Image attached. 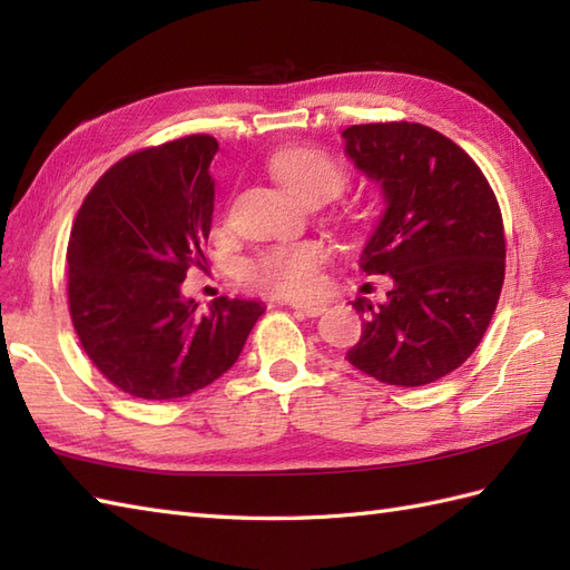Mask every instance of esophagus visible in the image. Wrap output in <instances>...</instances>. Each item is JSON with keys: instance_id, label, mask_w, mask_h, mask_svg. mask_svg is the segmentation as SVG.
Instances as JSON below:
<instances>
[{"instance_id": "obj_1", "label": "esophagus", "mask_w": 570, "mask_h": 570, "mask_svg": "<svg viewBox=\"0 0 570 570\" xmlns=\"http://www.w3.org/2000/svg\"><path fill=\"white\" fill-rule=\"evenodd\" d=\"M292 308L304 313V316H308V318H318L321 313H325V304H292Z\"/></svg>"}]
</instances>
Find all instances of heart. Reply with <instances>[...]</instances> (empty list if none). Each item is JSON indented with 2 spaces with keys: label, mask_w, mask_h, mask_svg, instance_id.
<instances>
[{
  "label": "heart",
  "mask_w": 570,
  "mask_h": 570,
  "mask_svg": "<svg viewBox=\"0 0 570 570\" xmlns=\"http://www.w3.org/2000/svg\"><path fill=\"white\" fill-rule=\"evenodd\" d=\"M272 171L294 196L306 203L313 198L331 200L347 184L343 164L335 161L331 154L311 147L278 151L272 159ZM323 259L325 247L321 242L276 245L249 262L247 278L269 294L304 298L318 292Z\"/></svg>",
  "instance_id": "heart-1"
}]
</instances>
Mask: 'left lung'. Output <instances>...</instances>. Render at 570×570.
Instances as JSON below:
<instances>
[{
	"label": "left lung",
	"mask_w": 570,
	"mask_h": 570,
	"mask_svg": "<svg viewBox=\"0 0 570 570\" xmlns=\"http://www.w3.org/2000/svg\"><path fill=\"white\" fill-rule=\"evenodd\" d=\"M343 137L386 198L360 266L394 282L384 306L353 301L367 318L347 362L384 384H431L475 353L498 308L507 254L498 196L480 166L426 125H353Z\"/></svg>",
	"instance_id": "obj_1"
}]
</instances>
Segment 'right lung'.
I'll return each mask as SVG.
<instances>
[{
  "label": "right lung",
  "mask_w": 570,
  "mask_h": 570,
  "mask_svg": "<svg viewBox=\"0 0 570 570\" xmlns=\"http://www.w3.org/2000/svg\"><path fill=\"white\" fill-rule=\"evenodd\" d=\"M217 141L190 135L125 156L85 196L68 239V308L102 377L129 396L171 402L235 365L257 301L180 296L205 264Z\"/></svg>",
  "instance_id": "obj_1"
}]
</instances>
